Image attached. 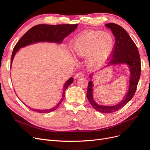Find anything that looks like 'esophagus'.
I'll use <instances>...</instances> for the list:
<instances>
[{"label":"esophagus","mask_w":150,"mask_h":150,"mask_svg":"<svg viewBox=\"0 0 150 150\" xmlns=\"http://www.w3.org/2000/svg\"><path fill=\"white\" fill-rule=\"evenodd\" d=\"M83 76V74L82 73V72H78V73H77L75 76V78H81Z\"/></svg>","instance_id":"esophagus-1"}]
</instances>
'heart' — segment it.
<instances>
[{"instance_id":"1","label":"heart","mask_w":150,"mask_h":150,"mask_svg":"<svg viewBox=\"0 0 150 150\" xmlns=\"http://www.w3.org/2000/svg\"><path fill=\"white\" fill-rule=\"evenodd\" d=\"M115 40L109 33L91 30L76 37L71 50L77 57L87 56V63L91 67H98L108 60L114 49Z\"/></svg>"}]
</instances>
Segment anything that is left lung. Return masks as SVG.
<instances>
[{
    "label": "left lung",
    "mask_w": 150,
    "mask_h": 150,
    "mask_svg": "<svg viewBox=\"0 0 150 150\" xmlns=\"http://www.w3.org/2000/svg\"><path fill=\"white\" fill-rule=\"evenodd\" d=\"M105 25L111 30L115 37V47L111 56L110 62L108 63L107 66L123 64L128 66L130 72L128 92L125 98L116 105H99L94 101L93 99V83L92 81H90L88 83L86 95L90 104L97 111L103 113H111L120 110L134 96L140 78L141 61L137 46L128 33L122 27L114 23L106 24ZM92 76V74L90 75L91 79L93 78Z\"/></svg>",
    "instance_id": "1"
}]
</instances>
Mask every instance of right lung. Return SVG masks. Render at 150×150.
Here are the masks:
<instances>
[{
  "instance_id": "1",
  "label": "right lung",
  "mask_w": 150,
  "mask_h": 150,
  "mask_svg": "<svg viewBox=\"0 0 150 150\" xmlns=\"http://www.w3.org/2000/svg\"><path fill=\"white\" fill-rule=\"evenodd\" d=\"M77 28H78V24H39L33 27L28 31L26 32L25 34L22 36L16 44L12 54L11 66H12V61L16 54L21 48L28 46V45L30 44L40 42L61 44L63 40H64V38H66L68 35H69L72 32H73ZM72 82H73V78H71L65 83L64 86H63L62 98L56 106L51 109H47V110H37V109L31 108L30 107H29V108L35 112L40 113L50 112L56 110L59 106L60 104L62 103L65 97L66 89ZM24 104H25L24 103Z\"/></svg>"
}]
</instances>
